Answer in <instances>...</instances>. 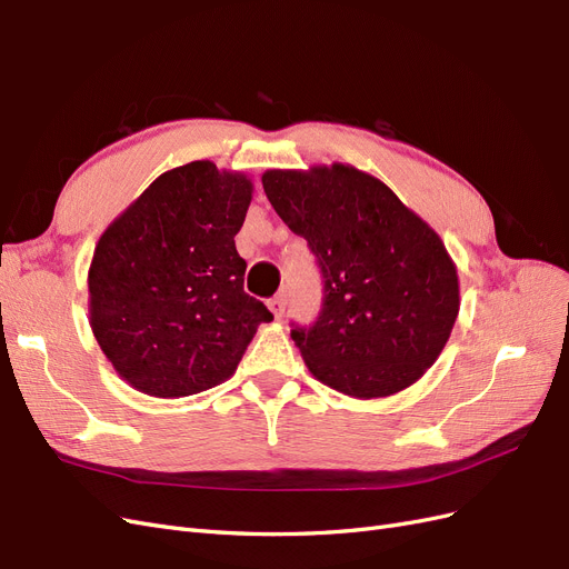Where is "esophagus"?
I'll list each match as a JSON object with an SVG mask.
<instances>
[{
  "label": "esophagus",
  "mask_w": 569,
  "mask_h": 569,
  "mask_svg": "<svg viewBox=\"0 0 569 569\" xmlns=\"http://www.w3.org/2000/svg\"><path fill=\"white\" fill-rule=\"evenodd\" d=\"M270 311H272V316L278 318V320H282L284 318V311H287V299H284V295H280V297H274V299H270Z\"/></svg>",
  "instance_id": "esophagus-1"
}]
</instances>
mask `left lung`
I'll return each mask as SVG.
<instances>
[{"instance_id": "obj_1", "label": "left lung", "mask_w": 569, "mask_h": 569, "mask_svg": "<svg viewBox=\"0 0 569 569\" xmlns=\"http://www.w3.org/2000/svg\"><path fill=\"white\" fill-rule=\"evenodd\" d=\"M261 180L322 270L320 318L291 332L306 368L363 401L416 385L460 311L458 268L441 237L382 180L349 163L270 168Z\"/></svg>"}]
</instances>
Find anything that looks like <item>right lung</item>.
Returning a JSON list of instances; mask_svg holds the SVG:
<instances>
[{
    "mask_svg": "<svg viewBox=\"0 0 569 569\" xmlns=\"http://www.w3.org/2000/svg\"><path fill=\"white\" fill-rule=\"evenodd\" d=\"M253 182L192 161L166 170L101 232L88 272L92 335L132 389L180 399L230 380L272 313L244 291L234 234Z\"/></svg>",
    "mask_w": 569,
    "mask_h": 569,
    "instance_id": "1",
    "label": "right lung"
}]
</instances>
